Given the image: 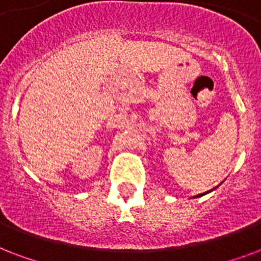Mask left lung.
I'll return each instance as SVG.
<instances>
[{
	"instance_id": "8db88e82",
	"label": "left lung",
	"mask_w": 261,
	"mask_h": 261,
	"mask_svg": "<svg viewBox=\"0 0 261 261\" xmlns=\"http://www.w3.org/2000/svg\"><path fill=\"white\" fill-rule=\"evenodd\" d=\"M213 190H215V188H213ZM206 194H208V192H204V194H199V195H196V196H195V198H199V196H203V195H206Z\"/></svg>"
}]
</instances>
